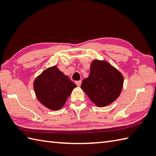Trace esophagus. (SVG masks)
Masks as SVG:
<instances>
[{
	"mask_svg": "<svg viewBox=\"0 0 156 156\" xmlns=\"http://www.w3.org/2000/svg\"><path fill=\"white\" fill-rule=\"evenodd\" d=\"M75 83H76V84L78 86V87H80V85H81V83H82V81L81 80H79V81H76L75 82Z\"/></svg>",
	"mask_w": 156,
	"mask_h": 156,
	"instance_id": "obj_1",
	"label": "esophagus"
}]
</instances>
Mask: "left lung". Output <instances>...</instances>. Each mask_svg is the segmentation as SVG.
<instances>
[{
    "label": "left lung",
    "mask_w": 156,
    "mask_h": 156,
    "mask_svg": "<svg viewBox=\"0 0 156 156\" xmlns=\"http://www.w3.org/2000/svg\"><path fill=\"white\" fill-rule=\"evenodd\" d=\"M88 77L83 80L81 88L98 107L111 104L121 94L123 76L109 63L94 59L90 64Z\"/></svg>",
    "instance_id": "8db88e82"
}]
</instances>
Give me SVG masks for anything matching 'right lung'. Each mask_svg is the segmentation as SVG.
I'll use <instances>...</instances> for the list:
<instances>
[{
    "mask_svg": "<svg viewBox=\"0 0 156 156\" xmlns=\"http://www.w3.org/2000/svg\"><path fill=\"white\" fill-rule=\"evenodd\" d=\"M76 87L75 83L56 66L45 69L34 82L38 101L45 107L54 111H58L63 107Z\"/></svg>",
    "mask_w": 156,
    "mask_h": 156,
    "instance_id": "obj_1",
    "label": "right lung"
}]
</instances>
